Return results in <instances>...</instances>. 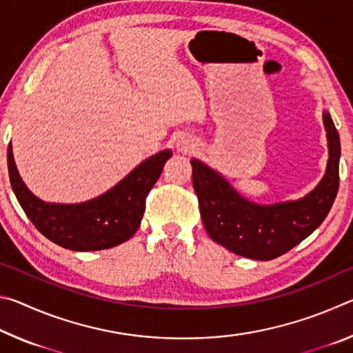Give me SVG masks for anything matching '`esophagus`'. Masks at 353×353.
Masks as SVG:
<instances>
[{
    "label": "esophagus",
    "instance_id": "1",
    "mask_svg": "<svg viewBox=\"0 0 353 353\" xmlns=\"http://www.w3.org/2000/svg\"><path fill=\"white\" fill-rule=\"evenodd\" d=\"M176 148H177V151L187 154L190 151H193V149L196 148V145H194V140H191L190 137L182 135V137H179V139L176 140Z\"/></svg>",
    "mask_w": 353,
    "mask_h": 353
}]
</instances>
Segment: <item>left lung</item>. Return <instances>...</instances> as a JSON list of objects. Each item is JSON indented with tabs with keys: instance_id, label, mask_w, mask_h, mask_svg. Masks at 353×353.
I'll use <instances>...</instances> for the list:
<instances>
[{
	"instance_id": "left-lung-1",
	"label": "left lung",
	"mask_w": 353,
	"mask_h": 353,
	"mask_svg": "<svg viewBox=\"0 0 353 353\" xmlns=\"http://www.w3.org/2000/svg\"><path fill=\"white\" fill-rule=\"evenodd\" d=\"M327 132L325 174L313 191L297 201L261 205L232 188L218 171L191 159L193 187L201 218L213 241L236 255L272 260L288 252L318 229L330 212L339 187V134L327 110L322 112Z\"/></svg>"
}]
</instances>
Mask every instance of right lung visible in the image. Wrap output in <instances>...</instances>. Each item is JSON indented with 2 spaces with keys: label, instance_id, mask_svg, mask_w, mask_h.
<instances>
[{
  "label": "right lung",
  "instance_id": "obj_1",
  "mask_svg": "<svg viewBox=\"0 0 353 353\" xmlns=\"http://www.w3.org/2000/svg\"><path fill=\"white\" fill-rule=\"evenodd\" d=\"M171 155L170 149L151 155L115 187L81 204H51L32 194L17 170L10 143L8 168L17 199L41 235L70 250H101L115 248L135 234L146 196Z\"/></svg>",
  "mask_w": 353,
  "mask_h": 353
}]
</instances>
